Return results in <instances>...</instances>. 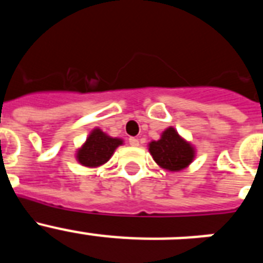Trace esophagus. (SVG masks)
Here are the masks:
<instances>
[{"label":"esophagus","instance_id":"esophagus-1","mask_svg":"<svg viewBox=\"0 0 263 263\" xmlns=\"http://www.w3.org/2000/svg\"><path fill=\"white\" fill-rule=\"evenodd\" d=\"M129 143L132 146H138L139 145V141L136 138V137H130V138H129Z\"/></svg>","mask_w":263,"mask_h":263}]
</instances>
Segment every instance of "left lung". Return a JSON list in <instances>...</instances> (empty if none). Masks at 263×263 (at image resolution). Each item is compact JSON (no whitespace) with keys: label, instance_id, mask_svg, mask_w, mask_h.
Listing matches in <instances>:
<instances>
[{"label":"left lung","instance_id":"8db88e82","mask_svg":"<svg viewBox=\"0 0 263 263\" xmlns=\"http://www.w3.org/2000/svg\"><path fill=\"white\" fill-rule=\"evenodd\" d=\"M150 154L163 168L170 171H179L191 163L194 159V148L184 139L179 137L175 129H168L162 134L159 141L150 143Z\"/></svg>","mask_w":263,"mask_h":263}]
</instances>
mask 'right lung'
<instances>
[{
  "label": "right lung",
  "instance_id": "obj_1",
  "mask_svg": "<svg viewBox=\"0 0 263 263\" xmlns=\"http://www.w3.org/2000/svg\"><path fill=\"white\" fill-rule=\"evenodd\" d=\"M121 143V139L110 138L100 129H95L84 146L78 152V160L87 167L101 166L108 162L116 147Z\"/></svg>",
  "mask_w": 263,
  "mask_h": 263
}]
</instances>
